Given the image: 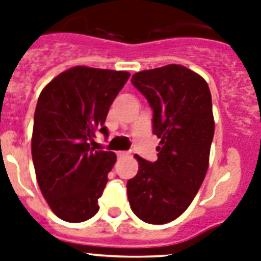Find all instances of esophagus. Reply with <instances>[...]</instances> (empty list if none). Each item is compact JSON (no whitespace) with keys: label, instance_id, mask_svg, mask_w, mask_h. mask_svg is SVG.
Returning <instances> with one entry per match:
<instances>
[{"label":"esophagus","instance_id":"esophagus-1","mask_svg":"<svg viewBox=\"0 0 261 261\" xmlns=\"http://www.w3.org/2000/svg\"><path fill=\"white\" fill-rule=\"evenodd\" d=\"M128 152H126V151H119V152H117V156L119 157V159H122V157H127L128 156Z\"/></svg>","mask_w":261,"mask_h":261}]
</instances>
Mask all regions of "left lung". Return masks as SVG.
I'll list each match as a JSON object with an SVG mask.
<instances>
[{
  "instance_id": "1",
  "label": "left lung",
  "mask_w": 261,
  "mask_h": 261,
  "mask_svg": "<svg viewBox=\"0 0 261 261\" xmlns=\"http://www.w3.org/2000/svg\"><path fill=\"white\" fill-rule=\"evenodd\" d=\"M131 82L153 110L160 147L154 163L135 156L139 170L127 180V198L142 221L166 224L189 208L208 170L212 96L200 75L180 65L136 72Z\"/></svg>"
}]
</instances>
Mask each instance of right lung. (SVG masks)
<instances>
[{
	"mask_svg": "<svg viewBox=\"0 0 261 261\" xmlns=\"http://www.w3.org/2000/svg\"><path fill=\"white\" fill-rule=\"evenodd\" d=\"M128 78L127 71L75 66L40 93L32 160L41 194L63 221L83 222L97 213L117 156L90 143L97 131L108 136V112Z\"/></svg>",
	"mask_w": 261,
	"mask_h": 261,
	"instance_id": "1",
	"label": "right lung"
}]
</instances>
